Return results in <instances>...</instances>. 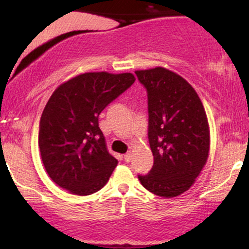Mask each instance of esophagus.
Returning a JSON list of instances; mask_svg holds the SVG:
<instances>
[{
    "label": "esophagus",
    "mask_w": 249,
    "mask_h": 249,
    "mask_svg": "<svg viewBox=\"0 0 249 249\" xmlns=\"http://www.w3.org/2000/svg\"><path fill=\"white\" fill-rule=\"evenodd\" d=\"M131 158H132L131 153H130V152H128L127 154H124V160L125 162H130V161H131Z\"/></svg>",
    "instance_id": "esophagus-1"
}]
</instances>
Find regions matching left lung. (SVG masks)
<instances>
[{
    "mask_svg": "<svg viewBox=\"0 0 249 249\" xmlns=\"http://www.w3.org/2000/svg\"><path fill=\"white\" fill-rule=\"evenodd\" d=\"M147 91L148 142L154 163L139 181L155 195L185 193L205 165L210 151L206 113L195 89L182 77L155 68L136 71Z\"/></svg>",
    "mask_w": 249,
    "mask_h": 249,
    "instance_id": "obj_1",
    "label": "left lung"
}]
</instances>
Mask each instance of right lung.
<instances>
[{"label":"right lung","mask_w":249,"mask_h":249,"mask_svg":"<svg viewBox=\"0 0 249 249\" xmlns=\"http://www.w3.org/2000/svg\"><path fill=\"white\" fill-rule=\"evenodd\" d=\"M131 73L88 72L57 87L39 121L38 146L50 178L76 195L103 188L118 164L107 152L98 115L124 93Z\"/></svg>","instance_id":"1"}]
</instances>
